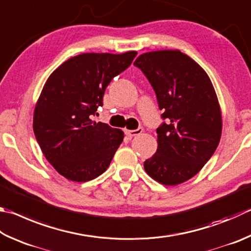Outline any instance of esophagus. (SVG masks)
Here are the masks:
<instances>
[{
    "mask_svg": "<svg viewBox=\"0 0 251 251\" xmlns=\"http://www.w3.org/2000/svg\"><path fill=\"white\" fill-rule=\"evenodd\" d=\"M143 128H141V127H139V128H137V129H133V130H126L125 133H126V135L128 136V137H134V136H137V135H139V134H141L143 133Z\"/></svg>",
    "mask_w": 251,
    "mask_h": 251,
    "instance_id": "1",
    "label": "esophagus"
}]
</instances>
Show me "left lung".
Returning <instances> with one entry per match:
<instances>
[{
	"label": "left lung",
	"instance_id": "left-lung-1",
	"mask_svg": "<svg viewBox=\"0 0 251 251\" xmlns=\"http://www.w3.org/2000/svg\"><path fill=\"white\" fill-rule=\"evenodd\" d=\"M134 66L148 79L163 112L156 130L157 151L144 168L161 184H180L202 169L220 143L222 115L215 90L206 72L179 50L143 53Z\"/></svg>",
	"mask_w": 251,
	"mask_h": 251
}]
</instances>
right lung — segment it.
I'll use <instances>...</instances> for the list:
<instances>
[{
  "instance_id": "add662e5",
  "label": "right lung",
  "mask_w": 251,
  "mask_h": 251,
  "mask_svg": "<svg viewBox=\"0 0 251 251\" xmlns=\"http://www.w3.org/2000/svg\"><path fill=\"white\" fill-rule=\"evenodd\" d=\"M137 52L82 53L58 67L36 104L33 128L50 165L68 180L86 182L105 171L124 133L93 122L107 85Z\"/></svg>"
}]
</instances>
